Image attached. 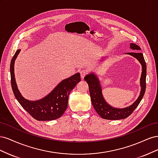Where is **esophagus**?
I'll use <instances>...</instances> for the list:
<instances>
[{"label":"esophagus","mask_w":158,"mask_h":158,"mask_svg":"<svg viewBox=\"0 0 158 158\" xmlns=\"http://www.w3.org/2000/svg\"><path fill=\"white\" fill-rule=\"evenodd\" d=\"M80 76H81V78H84V76L86 75V74H87V72L85 71V70H80Z\"/></svg>","instance_id":"1"}]
</instances>
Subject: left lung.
<instances>
[{
    "label": "left lung",
    "mask_w": 158,
    "mask_h": 158,
    "mask_svg": "<svg viewBox=\"0 0 158 158\" xmlns=\"http://www.w3.org/2000/svg\"><path fill=\"white\" fill-rule=\"evenodd\" d=\"M130 48L132 50H141L140 47L135 44H130ZM125 54L135 57L139 61L142 66V73L140 79V92L136 101L131 106L124 108H117L111 106L106 102L103 97L101 82L97 74L92 71L84 77V80L86 81L88 84L91 101L95 110L100 117L107 120H119V119L128 117L139 105L145 93L146 64L143 54L140 52H126ZM108 57L109 56H102L100 59L99 63H103Z\"/></svg>",
    "instance_id": "1"
}]
</instances>
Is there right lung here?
Listing matches in <instances>:
<instances>
[{"instance_id": "right-lung-1", "label": "right lung", "mask_w": 158, "mask_h": 158, "mask_svg": "<svg viewBox=\"0 0 158 158\" xmlns=\"http://www.w3.org/2000/svg\"><path fill=\"white\" fill-rule=\"evenodd\" d=\"M21 49H18L10 63L11 85L14 96L22 107L37 121H52L63 115L68 107L69 94L80 81L79 73L64 79L45 96L37 100L25 98L18 89L14 74V63Z\"/></svg>"}]
</instances>
